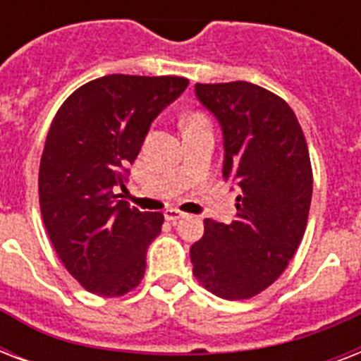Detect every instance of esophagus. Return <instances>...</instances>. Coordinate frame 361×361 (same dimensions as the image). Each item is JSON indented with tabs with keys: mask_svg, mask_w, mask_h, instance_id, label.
<instances>
[{
	"mask_svg": "<svg viewBox=\"0 0 361 361\" xmlns=\"http://www.w3.org/2000/svg\"><path fill=\"white\" fill-rule=\"evenodd\" d=\"M164 217H166V221H170V223H176V221L183 217V214H181L180 209L169 208V209H166V212H164Z\"/></svg>",
	"mask_w": 361,
	"mask_h": 361,
	"instance_id": "1",
	"label": "esophagus"
}]
</instances>
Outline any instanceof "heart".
Masks as SVG:
<instances>
[{"label": "heart", "mask_w": 361, "mask_h": 361, "mask_svg": "<svg viewBox=\"0 0 361 361\" xmlns=\"http://www.w3.org/2000/svg\"><path fill=\"white\" fill-rule=\"evenodd\" d=\"M200 121H206V118L200 114H191L185 118V125H191V123H200Z\"/></svg>", "instance_id": "1"}]
</instances>
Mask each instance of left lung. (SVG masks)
Wrapping results in <instances>:
<instances>
[{"instance_id":"left-lung-1","label":"left lung","mask_w":361,"mask_h":361,"mask_svg":"<svg viewBox=\"0 0 361 361\" xmlns=\"http://www.w3.org/2000/svg\"><path fill=\"white\" fill-rule=\"evenodd\" d=\"M223 130V180L238 189L236 219L204 221L192 274L215 296L245 300L279 277L307 226L313 172L303 130L275 93L249 84H197Z\"/></svg>"}]
</instances>
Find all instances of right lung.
<instances>
[{"label":"right lung","instance_id":"right-lung-1","mask_svg":"<svg viewBox=\"0 0 361 361\" xmlns=\"http://www.w3.org/2000/svg\"><path fill=\"white\" fill-rule=\"evenodd\" d=\"M189 86L181 76L109 75L78 87L48 130L39 202L48 238L86 290L123 296L146 271L163 214L140 212L125 189L149 125Z\"/></svg>","mask_w":361,"mask_h":361}]
</instances>
